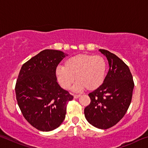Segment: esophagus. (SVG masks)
<instances>
[{"label": "esophagus", "instance_id": "esophagus-1", "mask_svg": "<svg viewBox=\"0 0 148 148\" xmlns=\"http://www.w3.org/2000/svg\"><path fill=\"white\" fill-rule=\"evenodd\" d=\"M80 96H81L80 95H74V99H77V98H79Z\"/></svg>", "mask_w": 148, "mask_h": 148}]
</instances>
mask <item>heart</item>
I'll return each instance as SVG.
<instances>
[{
	"label": "heart",
	"instance_id": "b5f03b06",
	"mask_svg": "<svg viewBox=\"0 0 148 148\" xmlns=\"http://www.w3.org/2000/svg\"><path fill=\"white\" fill-rule=\"evenodd\" d=\"M106 72V62L103 57L79 54L67 59L63 66L57 67L56 74L60 85L66 90L71 88L76 76L77 82L73 89L79 91L99 88L104 82Z\"/></svg>",
	"mask_w": 148,
	"mask_h": 148
}]
</instances>
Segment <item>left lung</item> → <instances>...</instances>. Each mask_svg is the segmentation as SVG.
Here are the masks:
<instances>
[{"label": "left lung", "instance_id": "8db88e82", "mask_svg": "<svg viewBox=\"0 0 148 148\" xmlns=\"http://www.w3.org/2000/svg\"><path fill=\"white\" fill-rule=\"evenodd\" d=\"M99 51L106 57L110 69L103 84L88 95L91 102L85 108L84 114L92 126L107 129L126 114L134 84L129 66L121 59L108 50Z\"/></svg>", "mask_w": 148, "mask_h": 148}]
</instances>
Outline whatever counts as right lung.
Here are the masks:
<instances>
[{"label": "right lung", "mask_w": 148, "mask_h": 148, "mask_svg": "<svg viewBox=\"0 0 148 148\" xmlns=\"http://www.w3.org/2000/svg\"><path fill=\"white\" fill-rule=\"evenodd\" d=\"M68 55L59 50L45 49L22 66L15 91L25 118L34 128L51 131L63 122L66 106L73 96L57 82L56 71Z\"/></svg>", "instance_id": "right-lung-1"}]
</instances>
